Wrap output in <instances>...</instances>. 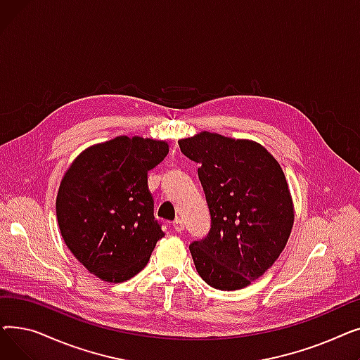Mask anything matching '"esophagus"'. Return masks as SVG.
Returning a JSON list of instances; mask_svg holds the SVG:
<instances>
[{
	"label": "esophagus",
	"mask_w": 360,
	"mask_h": 360,
	"mask_svg": "<svg viewBox=\"0 0 360 360\" xmlns=\"http://www.w3.org/2000/svg\"><path fill=\"white\" fill-rule=\"evenodd\" d=\"M172 224H174V229H175L176 232H182V231H184V228H185V226H184V220H182V219H175V221H174Z\"/></svg>",
	"instance_id": "obj_1"
}]
</instances>
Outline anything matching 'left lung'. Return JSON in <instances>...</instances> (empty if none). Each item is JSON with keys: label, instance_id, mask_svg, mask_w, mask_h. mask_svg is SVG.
Listing matches in <instances>:
<instances>
[{"label": "left lung", "instance_id": "1", "mask_svg": "<svg viewBox=\"0 0 360 360\" xmlns=\"http://www.w3.org/2000/svg\"><path fill=\"white\" fill-rule=\"evenodd\" d=\"M200 165L212 226L190 251L201 278L219 290L247 288L286 247L293 202L278 162L261 144L214 132L178 141Z\"/></svg>", "mask_w": 360, "mask_h": 360}]
</instances>
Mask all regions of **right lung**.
<instances>
[{
  "instance_id": "add662e5",
  "label": "right lung",
  "mask_w": 360,
  "mask_h": 360,
  "mask_svg": "<svg viewBox=\"0 0 360 360\" xmlns=\"http://www.w3.org/2000/svg\"><path fill=\"white\" fill-rule=\"evenodd\" d=\"M167 151L166 141L121 136L86 148L68 167L56 219L68 250L91 274L121 283L146 267L165 235L147 172Z\"/></svg>"
}]
</instances>
